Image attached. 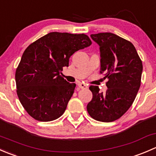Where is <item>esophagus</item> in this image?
Instances as JSON below:
<instances>
[{"label":"esophagus","mask_w":156,"mask_h":156,"mask_svg":"<svg viewBox=\"0 0 156 156\" xmlns=\"http://www.w3.org/2000/svg\"><path fill=\"white\" fill-rule=\"evenodd\" d=\"M78 86L81 89H87L88 87L85 84H83V83H78Z\"/></svg>","instance_id":"esophagus-1"}]
</instances>
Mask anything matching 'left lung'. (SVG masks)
<instances>
[{
	"label": "left lung",
	"mask_w": 156,
	"mask_h": 156,
	"mask_svg": "<svg viewBox=\"0 0 156 156\" xmlns=\"http://www.w3.org/2000/svg\"><path fill=\"white\" fill-rule=\"evenodd\" d=\"M100 50V73L107 78L106 93L91 85L93 98L87 110L95 120L111 122L122 117L140 87L143 63L131 42L110 32L91 34Z\"/></svg>",
	"instance_id": "obj_1"
}]
</instances>
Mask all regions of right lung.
Listing matches in <instances>:
<instances>
[{"label": "right lung", "instance_id": "add662e5", "mask_svg": "<svg viewBox=\"0 0 156 156\" xmlns=\"http://www.w3.org/2000/svg\"><path fill=\"white\" fill-rule=\"evenodd\" d=\"M84 34L50 32L29 45L16 70V92L30 116L40 122H50L65 112L76 84L60 74L69 66L75 52L89 47Z\"/></svg>", "mask_w": 156, "mask_h": 156}]
</instances>
